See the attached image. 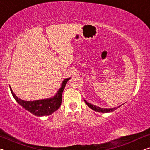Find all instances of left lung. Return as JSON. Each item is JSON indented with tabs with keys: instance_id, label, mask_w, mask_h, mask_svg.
<instances>
[{
	"instance_id": "8db88e82",
	"label": "left lung",
	"mask_w": 150,
	"mask_h": 150,
	"mask_svg": "<svg viewBox=\"0 0 150 150\" xmlns=\"http://www.w3.org/2000/svg\"><path fill=\"white\" fill-rule=\"evenodd\" d=\"M85 102L86 104H87L88 107H90L91 109H93V110L96 111V112H102V113L111 112H113L114 110H115L116 109H117L118 107H120V106H118V107H115V108H103L98 107V106L91 105V103H88L87 101H86V100H85Z\"/></svg>"
}]
</instances>
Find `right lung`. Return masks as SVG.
<instances>
[{"instance_id": "add662e5", "label": "right lung", "mask_w": 150, "mask_h": 150, "mask_svg": "<svg viewBox=\"0 0 150 150\" xmlns=\"http://www.w3.org/2000/svg\"><path fill=\"white\" fill-rule=\"evenodd\" d=\"M69 79L70 78H67L63 81L62 87L54 97L40 100L25 101L21 100L17 97L11 87L10 88H11L12 96H14L15 100L17 101L18 103L20 104L22 106H23L26 110L38 116H47L54 112L55 110H57L60 107L61 104H62L63 91L64 90L66 83Z\"/></svg>"}]
</instances>
